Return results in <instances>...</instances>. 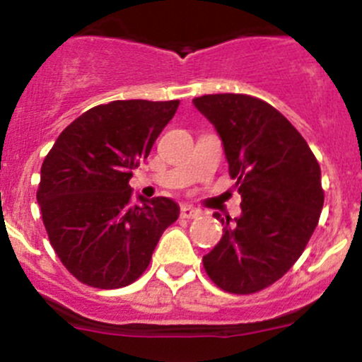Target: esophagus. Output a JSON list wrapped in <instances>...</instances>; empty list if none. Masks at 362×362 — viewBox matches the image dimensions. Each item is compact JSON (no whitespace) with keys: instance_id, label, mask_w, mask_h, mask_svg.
<instances>
[{"instance_id":"obj_1","label":"esophagus","mask_w":362,"mask_h":362,"mask_svg":"<svg viewBox=\"0 0 362 362\" xmlns=\"http://www.w3.org/2000/svg\"><path fill=\"white\" fill-rule=\"evenodd\" d=\"M180 213H182V216H184V218H196V216L199 215V210L191 206V204H184V206L180 208Z\"/></svg>"}]
</instances>
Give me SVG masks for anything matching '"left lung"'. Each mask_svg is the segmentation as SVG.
Listing matches in <instances>:
<instances>
[{
	"instance_id": "left-lung-1",
	"label": "left lung",
	"mask_w": 362,
	"mask_h": 362,
	"mask_svg": "<svg viewBox=\"0 0 362 362\" xmlns=\"http://www.w3.org/2000/svg\"><path fill=\"white\" fill-rule=\"evenodd\" d=\"M192 104L218 133L241 194L238 218L215 213L223 235L203 265L223 291H260L290 271L317 227L321 168L305 139L267 102L218 93Z\"/></svg>"
}]
</instances>
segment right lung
Wrapping results in <instances>:
<instances>
[{
  "instance_id": "1",
  "label": "right lung",
  "mask_w": 362,
  "mask_h": 362,
  "mask_svg": "<svg viewBox=\"0 0 362 362\" xmlns=\"http://www.w3.org/2000/svg\"><path fill=\"white\" fill-rule=\"evenodd\" d=\"M178 100H114L74 119L41 166L45 229L76 279L100 290L139 279L166 227L180 215L170 197L133 203V170L177 112Z\"/></svg>"
}]
</instances>
